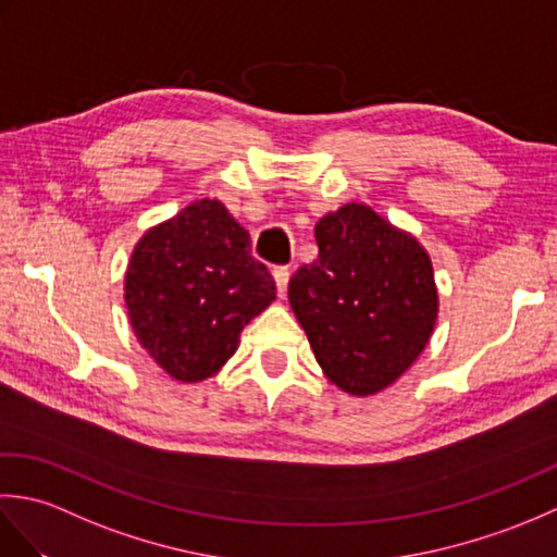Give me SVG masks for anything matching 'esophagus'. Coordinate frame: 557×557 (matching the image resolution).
Segmentation results:
<instances>
[{
  "instance_id": "esophagus-1",
  "label": "esophagus",
  "mask_w": 557,
  "mask_h": 557,
  "mask_svg": "<svg viewBox=\"0 0 557 557\" xmlns=\"http://www.w3.org/2000/svg\"><path fill=\"white\" fill-rule=\"evenodd\" d=\"M272 277H275L277 294H280V297H285L287 285H289V268H275V270H272Z\"/></svg>"
}]
</instances>
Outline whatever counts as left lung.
Returning <instances> with one entry per match:
<instances>
[{
    "label": "left lung",
    "mask_w": 557,
    "mask_h": 557,
    "mask_svg": "<svg viewBox=\"0 0 557 557\" xmlns=\"http://www.w3.org/2000/svg\"><path fill=\"white\" fill-rule=\"evenodd\" d=\"M318 258L289 280V304L325 377L371 397L429 345L437 321L433 263L413 234L366 206L315 222Z\"/></svg>",
    "instance_id": "left-lung-1"
}]
</instances>
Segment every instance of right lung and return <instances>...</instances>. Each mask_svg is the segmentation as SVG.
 Listing matches in <instances>:
<instances>
[{
	"label": "right lung",
	"mask_w": 557,
	"mask_h": 557,
	"mask_svg": "<svg viewBox=\"0 0 557 557\" xmlns=\"http://www.w3.org/2000/svg\"><path fill=\"white\" fill-rule=\"evenodd\" d=\"M138 345L176 383L215 375L242 330L275 301L251 236L218 198H200L144 232L124 275Z\"/></svg>",
	"instance_id": "right-lung-1"
}]
</instances>
